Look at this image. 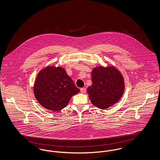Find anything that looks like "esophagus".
Returning a JSON list of instances; mask_svg holds the SVG:
<instances>
[{
	"instance_id": "34e87169",
	"label": "esophagus",
	"mask_w": 160,
	"mask_h": 160,
	"mask_svg": "<svg viewBox=\"0 0 160 160\" xmlns=\"http://www.w3.org/2000/svg\"><path fill=\"white\" fill-rule=\"evenodd\" d=\"M80 92L83 93H84L86 92V89L85 88H82L80 89Z\"/></svg>"
}]
</instances>
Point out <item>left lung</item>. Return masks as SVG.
<instances>
[{
    "label": "left lung",
    "mask_w": 160,
    "mask_h": 160,
    "mask_svg": "<svg viewBox=\"0 0 160 160\" xmlns=\"http://www.w3.org/2000/svg\"><path fill=\"white\" fill-rule=\"evenodd\" d=\"M92 82L87 92L92 104L99 108H107L113 105L123 95V78L113 67L95 68L92 71Z\"/></svg>",
    "instance_id": "obj_1"
}]
</instances>
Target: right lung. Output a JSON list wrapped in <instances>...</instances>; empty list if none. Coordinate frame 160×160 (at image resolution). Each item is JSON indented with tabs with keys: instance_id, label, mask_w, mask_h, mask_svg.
Instances as JSON below:
<instances>
[{
	"instance_id": "1",
	"label": "right lung",
	"mask_w": 160,
	"mask_h": 160,
	"mask_svg": "<svg viewBox=\"0 0 160 160\" xmlns=\"http://www.w3.org/2000/svg\"><path fill=\"white\" fill-rule=\"evenodd\" d=\"M33 92L42 106L50 110L60 111L80 90L64 69L47 67L38 73Z\"/></svg>"
}]
</instances>
